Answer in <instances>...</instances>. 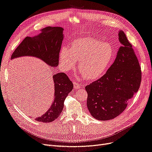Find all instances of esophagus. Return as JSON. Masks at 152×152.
Listing matches in <instances>:
<instances>
[{
    "label": "esophagus",
    "instance_id": "1",
    "mask_svg": "<svg viewBox=\"0 0 152 152\" xmlns=\"http://www.w3.org/2000/svg\"><path fill=\"white\" fill-rule=\"evenodd\" d=\"M73 84H74V88L76 89H80V88H81V86L80 84H78L77 83H76V82H74V83H73Z\"/></svg>",
    "mask_w": 152,
    "mask_h": 152
}]
</instances>
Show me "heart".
I'll return each instance as SVG.
<instances>
[{"label": "heart", "instance_id": "heart-1", "mask_svg": "<svg viewBox=\"0 0 152 152\" xmlns=\"http://www.w3.org/2000/svg\"><path fill=\"white\" fill-rule=\"evenodd\" d=\"M114 56L113 46L108 42L93 38L75 39L68 49L63 47L59 61L64 71L74 69L79 61L78 70L89 81L97 80L107 71Z\"/></svg>", "mask_w": 152, "mask_h": 152}]
</instances>
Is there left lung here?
Here are the masks:
<instances>
[{
	"label": "left lung",
	"mask_w": 152,
	"mask_h": 152,
	"mask_svg": "<svg viewBox=\"0 0 152 152\" xmlns=\"http://www.w3.org/2000/svg\"><path fill=\"white\" fill-rule=\"evenodd\" d=\"M118 40L121 46L106 73L85 87L88 109L97 120H112L119 115L140 88L142 73L139 63L122 30L118 31Z\"/></svg>",
	"instance_id": "left-lung-1"
}]
</instances>
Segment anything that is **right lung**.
<instances>
[{"instance_id":"obj_1","label":"right lung","mask_w":152,"mask_h":152,"mask_svg":"<svg viewBox=\"0 0 152 152\" xmlns=\"http://www.w3.org/2000/svg\"><path fill=\"white\" fill-rule=\"evenodd\" d=\"M63 28L47 27L33 37H27L13 53L11 60L21 56H33L40 59L49 66L56 67L59 64V54L63 40ZM54 82V100L48 111L35 118L38 122H51L59 117L63 110L66 97L73 88V84L64 72L53 76Z\"/></svg>"}]
</instances>
